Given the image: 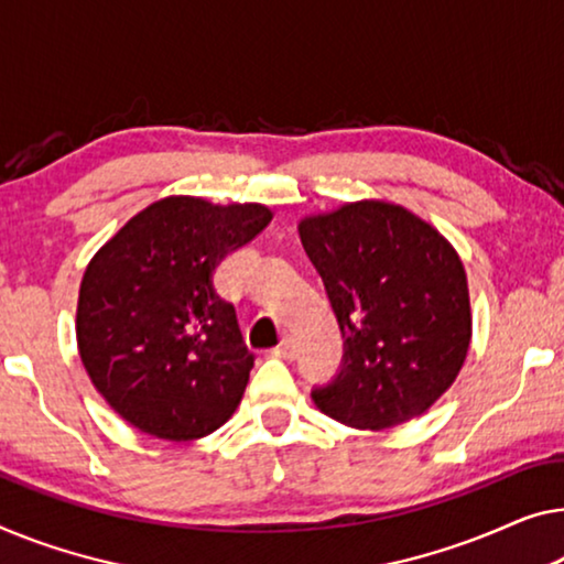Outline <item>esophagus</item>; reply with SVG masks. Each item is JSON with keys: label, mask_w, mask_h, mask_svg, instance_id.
Masks as SVG:
<instances>
[{"label": "esophagus", "mask_w": 564, "mask_h": 564, "mask_svg": "<svg viewBox=\"0 0 564 564\" xmlns=\"http://www.w3.org/2000/svg\"><path fill=\"white\" fill-rule=\"evenodd\" d=\"M273 355L281 357V359H296L299 357L296 339H293V336H285V339L279 344V347L273 349Z\"/></svg>", "instance_id": "34e87169"}]
</instances>
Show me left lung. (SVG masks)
<instances>
[{
	"label": "left lung",
	"mask_w": 564,
	"mask_h": 564,
	"mask_svg": "<svg viewBox=\"0 0 564 564\" xmlns=\"http://www.w3.org/2000/svg\"><path fill=\"white\" fill-rule=\"evenodd\" d=\"M344 339L339 372L311 398L344 425L382 431L423 415L470 341L464 263L438 230L390 202H351L299 225Z\"/></svg>",
	"instance_id": "1"
}]
</instances>
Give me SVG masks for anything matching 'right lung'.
<instances>
[{
	"instance_id": "obj_1",
	"label": "right lung",
	"mask_w": 564,
	"mask_h": 564,
	"mask_svg": "<svg viewBox=\"0 0 564 564\" xmlns=\"http://www.w3.org/2000/svg\"><path fill=\"white\" fill-rule=\"evenodd\" d=\"M263 205L159 199L98 250L80 283L78 349L126 423L164 441L217 431L246 392L253 351L215 268L271 223Z\"/></svg>"
}]
</instances>
